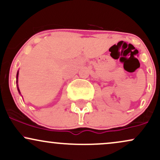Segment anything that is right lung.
<instances>
[{
    "mask_svg": "<svg viewBox=\"0 0 160 160\" xmlns=\"http://www.w3.org/2000/svg\"><path fill=\"white\" fill-rule=\"evenodd\" d=\"M18 75H19V71H18L17 74H16V83H17V82H18ZM18 91H19V92L20 93V91H19V87H18Z\"/></svg>",
    "mask_w": 160,
    "mask_h": 160,
    "instance_id": "right-lung-1",
    "label": "right lung"
}]
</instances>
